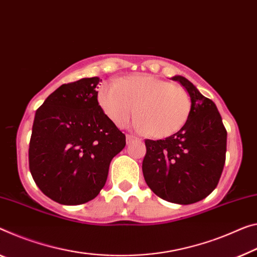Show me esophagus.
<instances>
[{
	"label": "esophagus",
	"instance_id": "1",
	"mask_svg": "<svg viewBox=\"0 0 257 257\" xmlns=\"http://www.w3.org/2000/svg\"><path fill=\"white\" fill-rule=\"evenodd\" d=\"M133 141H140V139H139V138L130 136V134H127V136H126V142H127V144H131V142H133Z\"/></svg>",
	"mask_w": 257,
	"mask_h": 257
}]
</instances>
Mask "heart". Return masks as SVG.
<instances>
[{
  "label": "heart",
  "mask_w": 257,
  "mask_h": 257,
  "mask_svg": "<svg viewBox=\"0 0 257 257\" xmlns=\"http://www.w3.org/2000/svg\"><path fill=\"white\" fill-rule=\"evenodd\" d=\"M97 101L118 127H124L137 111L139 118L134 123L136 128L154 138L178 132L186 124L192 108L191 97L184 87L145 74L103 85Z\"/></svg>",
  "instance_id": "1"
}]
</instances>
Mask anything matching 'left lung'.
Here are the masks:
<instances>
[{"label":"left lung","instance_id":"8db88e82","mask_svg":"<svg viewBox=\"0 0 257 257\" xmlns=\"http://www.w3.org/2000/svg\"><path fill=\"white\" fill-rule=\"evenodd\" d=\"M191 97L189 117L178 132L164 140L145 141L142 172L148 187L161 199L191 204L216 188L226 154V130L216 104L185 77L175 76Z\"/></svg>","mask_w":257,"mask_h":257}]
</instances>
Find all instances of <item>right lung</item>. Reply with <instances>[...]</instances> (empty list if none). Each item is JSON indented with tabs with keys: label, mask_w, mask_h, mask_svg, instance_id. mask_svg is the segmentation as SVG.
I'll use <instances>...</instances> for the list:
<instances>
[{
	"label": "right lung",
	"mask_w": 257,
	"mask_h": 257,
	"mask_svg": "<svg viewBox=\"0 0 257 257\" xmlns=\"http://www.w3.org/2000/svg\"><path fill=\"white\" fill-rule=\"evenodd\" d=\"M98 77L64 84L37 110L29 149L30 171L43 194L77 206L96 197L125 134L97 101Z\"/></svg>",
	"instance_id": "1"
}]
</instances>
